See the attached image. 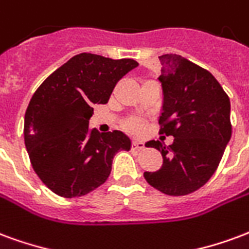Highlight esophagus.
Returning <instances> with one entry per match:
<instances>
[{"mask_svg": "<svg viewBox=\"0 0 249 249\" xmlns=\"http://www.w3.org/2000/svg\"><path fill=\"white\" fill-rule=\"evenodd\" d=\"M131 146H132V148H134V150H138V151H141V150H143V148H144V143L141 142V141H134Z\"/></svg>", "mask_w": 249, "mask_h": 249, "instance_id": "1", "label": "esophagus"}]
</instances>
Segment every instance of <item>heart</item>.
I'll use <instances>...</instances> for the list:
<instances>
[{"instance_id": "heart-1", "label": "heart", "mask_w": 249, "mask_h": 249, "mask_svg": "<svg viewBox=\"0 0 249 249\" xmlns=\"http://www.w3.org/2000/svg\"><path fill=\"white\" fill-rule=\"evenodd\" d=\"M127 128L132 132H139L142 130V122H139V121H131V122L127 124Z\"/></svg>"}]
</instances>
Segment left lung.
Masks as SVG:
<instances>
[{"mask_svg": "<svg viewBox=\"0 0 249 249\" xmlns=\"http://www.w3.org/2000/svg\"><path fill=\"white\" fill-rule=\"evenodd\" d=\"M163 108L160 134L174 137L170 146L147 142L163 157L162 167L144 172L147 183L171 196L204 186L216 171L232 134L231 103L211 72L177 54L159 57Z\"/></svg>", "mask_w": 249, "mask_h": 249, "instance_id": "left-lung-1", "label": "left lung"}]
</instances>
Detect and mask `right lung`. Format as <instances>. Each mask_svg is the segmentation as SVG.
<instances>
[{"instance_id": "add662e5", "label": "right lung", "mask_w": 249, "mask_h": 249, "mask_svg": "<svg viewBox=\"0 0 249 249\" xmlns=\"http://www.w3.org/2000/svg\"><path fill=\"white\" fill-rule=\"evenodd\" d=\"M138 66L82 53L50 74L29 102L23 138L38 178L63 197L83 196L102 186L114 155L131 148L122 131L89 130L94 105L108 102L118 81Z\"/></svg>"}]
</instances>
